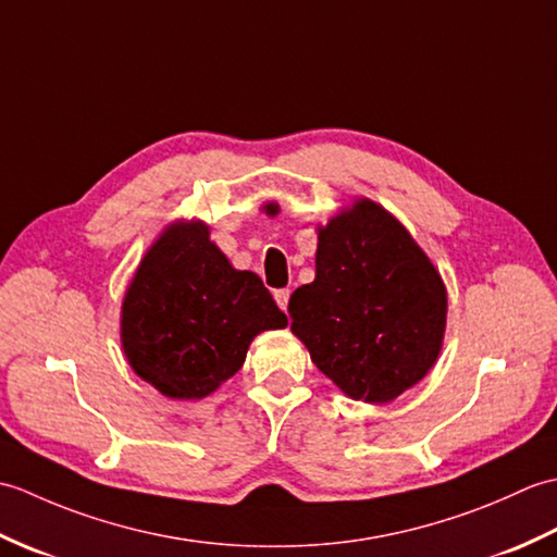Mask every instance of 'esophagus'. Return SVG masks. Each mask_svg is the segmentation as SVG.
I'll use <instances>...</instances> for the list:
<instances>
[{
  "label": "esophagus",
  "mask_w": 557,
  "mask_h": 557,
  "mask_svg": "<svg viewBox=\"0 0 557 557\" xmlns=\"http://www.w3.org/2000/svg\"><path fill=\"white\" fill-rule=\"evenodd\" d=\"M289 289H275V301L282 311H287V304H289Z\"/></svg>",
  "instance_id": "esophagus-1"
}]
</instances>
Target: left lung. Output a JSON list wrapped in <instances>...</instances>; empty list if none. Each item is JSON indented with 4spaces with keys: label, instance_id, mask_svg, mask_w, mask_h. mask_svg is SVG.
I'll use <instances>...</instances> for the list:
<instances>
[{
    "label": "left lung",
    "instance_id": "1",
    "mask_svg": "<svg viewBox=\"0 0 557 557\" xmlns=\"http://www.w3.org/2000/svg\"><path fill=\"white\" fill-rule=\"evenodd\" d=\"M289 318L311 361L342 393L385 405L417 385L441 354L447 292L411 234L359 198L318 227L315 280L292 294Z\"/></svg>",
    "mask_w": 557,
    "mask_h": 557
}]
</instances>
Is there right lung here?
Here are the masks:
<instances>
[{
    "instance_id": "right-lung-1",
    "label": "right lung",
    "mask_w": 557,
    "mask_h": 557,
    "mask_svg": "<svg viewBox=\"0 0 557 557\" xmlns=\"http://www.w3.org/2000/svg\"><path fill=\"white\" fill-rule=\"evenodd\" d=\"M287 325L256 272L234 270L203 222L148 248L122 304L128 366L170 399H203L244 366L263 330Z\"/></svg>"
}]
</instances>
